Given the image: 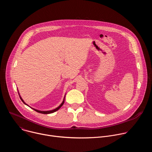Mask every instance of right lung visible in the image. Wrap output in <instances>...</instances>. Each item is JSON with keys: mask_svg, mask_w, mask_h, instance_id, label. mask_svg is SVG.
Wrapping results in <instances>:
<instances>
[{"mask_svg": "<svg viewBox=\"0 0 152 152\" xmlns=\"http://www.w3.org/2000/svg\"><path fill=\"white\" fill-rule=\"evenodd\" d=\"M20 97V99L21 100V101H22L25 104H26L25 102H24V101L22 100V99L21 98V97ZM64 100H63V102H62V103L60 104V106H58L57 108H56V109H55V110H52V111H38V110H35V109H33L34 110H35V111H37V113H41V114H51V113H54V112H55V111H58L59 108L63 105V104H64Z\"/></svg>", "mask_w": 152, "mask_h": 152, "instance_id": "add662e5", "label": "right lung"}]
</instances>
